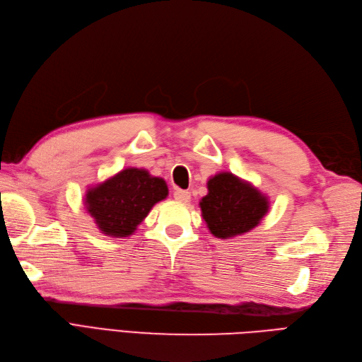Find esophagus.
Returning <instances> with one entry per match:
<instances>
[{"label": "esophagus", "instance_id": "obj_1", "mask_svg": "<svg viewBox=\"0 0 362 362\" xmlns=\"http://www.w3.org/2000/svg\"><path fill=\"white\" fill-rule=\"evenodd\" d=\"M173 198L177 199L178 202H189L190 201V192H187V190H175Z\"/></svg>", "mask_w": 362, "mask_h": 362}]
</instances>
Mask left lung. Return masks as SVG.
Masks as SVG:
<instances>
[{
    "instance_id": "left-lung-1",
    "label": "left lung",
    "mask_w": 362,
    "mask_h": 362,
    "mask_svg": "<svg viewBox=\"0 0 362 362\" xmlns=\"http://www.w3.org/2000/svg\"><path fill=\"white\" fill-rule=\"evenodd\" d=\"M206 189L199 206L208 229L217 238L249 233L269 211L266 196L229 172L214 175L208 180Z\"/></svg>"
}]
</instances>
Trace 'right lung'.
<instances>
[{"mask_svg": "<svg viewBox=\"0 0 362 362\" xmlns=\"http://www.w3.org/2000/svg\"><path fill=\"white\" fill-rule=\"evenodd\" d=\"M168 194L163 178L152 177L145 169L127 168L87 190L84 205L101 233L128 237Z\"/></svg>", "mask_w": 362, "mask_h": 362, "instance_id": "obj_1", "label": "right lung"}]
</instances>
